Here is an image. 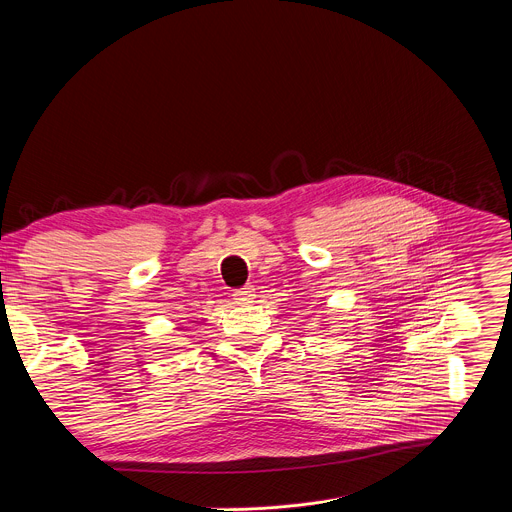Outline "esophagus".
I'll return each instance as SVG.
<instances>
[{"label":"esophagus","instance_id":"1","mask_svg":"<svg viewBox=\"0 0 512 512\" xmlns=\"http://www.w3.org/2000/svg\"><path fill=\"white\" fill-rule=\"evenodd\" d=\"M237 304H251L255 300V285H245L235 291Z\"/></svg>","mask_w":512,"mask_h":512}]
</instances>
